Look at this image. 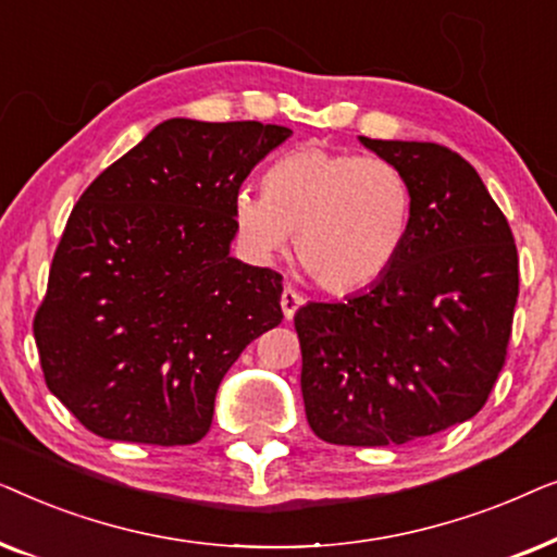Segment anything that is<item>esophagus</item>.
Listing matches in <instances>:
<instances>
[{
    "instance_id": "34e87169",
    "label": "esophagus",
    "mask_w": 557,
    "mask_h": 557,
    "mask_svg": "<svg viewBox=\"0 0 557 557\" xmlns=\"http://www.w3.org/2000/svg\"><path fill=\"white\" fill-rule=\"evenodd\" d=\"M301 304H304V296L296 294L292 286H286L284 294H281V309H284V317L294 319V314L299 311Z\"/></svg>"
}]
</instances>
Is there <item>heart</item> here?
Wrapping results in <instances>:
<instances>
[{
    "instance_id": "heart-1",
    "label": "heart",
    "mask_w": 557,
    "mask_h": 557,
    "mask_svg": "<svg viewBox=\"0 0 557 557\" xmlns=\"http://www.w3.org/2000/svg\"><path fill=\"white\" fill-rule=\"evenodd\" d=\"M413 220V193L398 166L380 157L326 147L281 154L263 193L233 197V223L250 253H284L296 233L301 269L332 294L377 284L398 261Z\"/></svg>"
}]
</instances>
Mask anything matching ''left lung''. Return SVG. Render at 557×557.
I'll use <instances>...</instances> for the list:
<instances>
[{
  "instance_id": "1",
  "label": "left lung",
  "mask_w": 557,
  "mask_h": 557,
  "mask_svg": "<svg viewBox=\"0 0 557 557\" xmlns=\"http://www.w3.org/2000/svg\"><path fill=\"white\" fill-rule=\"evenodd\" d=\"M360 144L406 174L413 220L377 284L296 311L301 395L326 444L400 446L482 410L505 364L520 271L507 218L467 159L429 141Z\"/></svg>"
}]
</instances>
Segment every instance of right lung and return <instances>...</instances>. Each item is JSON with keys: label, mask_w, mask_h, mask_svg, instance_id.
<instances>
[{"label": "right lung", "mask_w": 557, "mask_h": 557, "mask_svg": "<svg viewBox=\"0 0 557 557\" xmlns=\"http://www.w3.org/2000/svg\"><path fill=\"white\" fill-rule=\"evenodd\" d=\"M292 128L170 119L81 195L35 342L50 393L96 436L185 446L220 380L284 319L281 276L231 256L233 197Z\"/></svg>", "instance_id": "obj_1"}]
</instances>
